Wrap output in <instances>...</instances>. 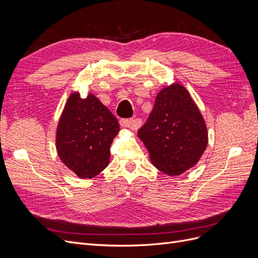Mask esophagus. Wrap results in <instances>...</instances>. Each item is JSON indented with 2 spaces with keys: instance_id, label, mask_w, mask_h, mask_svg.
I'll return each instance as SVG.
<instances>
[{
  "instance_id": "obj_1",
  "label": "esophagus",
  "mask_w": 258,
  "mask_h": 258,
  "mask_svg": "<svg viewBox=\"0 0 258 258\" xmlns=\"http://www.w3.org/2000/svg\"><path fill=\"white\" fill-rule=\"evenodd\" d=\"M120 126L122 128H129L132 130L138 129V121L135 119H128V118H122L120 119Z\"/></svg>"
}]
</instances>
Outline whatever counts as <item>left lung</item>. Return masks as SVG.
Instances as JSON below:
<instances>
[{
  "label": "left lung",
  "instance_id": "8db88e82",
  "mask_svg": "<svg viewBox=\"0 0 258 258\" xmlns=\"http://www.w3.org/2000/svg\"><path fill=\"white\" fill-rule=\"evenodd\" d=\"M138 137L153 165L163 173L178 175L198 162L208 144V132L198 107L182 85L162 89Z\"/></svg>",
  "mask_w": 258,
  "mask_h": 258
}]
</instances>
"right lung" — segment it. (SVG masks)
<instances>
[{
    "instance_id": "add662e5",
    "label": "right lung",
    "mask_w": 258,
    "mask_h": 258,
    "mask_svg": "<svg viewBox=\"0 0 258 258\" xmlns=\"http://www.w3.org/2000/svg\"><path fill=\"white\" fill-rule=\"evenodd\" d=\"M119 123L93 95L69 97L57 129V151L64 165L82 178H91L110 162Z\"/></svg>"
}]
</instances>
